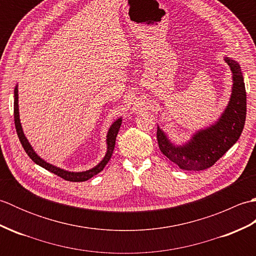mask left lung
I'll list each match as a JSON object with an SVG mask.
<instances>
[{"label":"left lung","mask_w":256,"mask_h":256,"mask_svg":"<svg viewBox=\"0 0 256 256\" xmlns=\"http://www.w3.org/2000/svg\"><path fill=\"white\" fill-rule=\"evenodd\" d=\"M233 74L232 94L219 121L194 135L184 146L172 145L157 126L160 150L168 160L186 170H204L214 165L240 138L246 118V92L238 64L226 58Z\"/></svg>","instance_id":"1"}]
</instances>
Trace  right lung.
<instances>
[{"instance_id":"1","label":"right lung","mask_w":256,"mask_h":256,"mask_svg":"<svg viewBox=\"0 0 256 256\" xmlns=\"http://www.w3.org/2000/svg\"><path fill=\"white\" fill-rule=\"evenodd\" d=\"M18 86H16L15 90H14V121H15V128H16V133H18V136L20 138V142L23 146V148L25 150L26 154L30 156V158L36 162L37 165L42 166V168H45V170L52 172V174H55V175L62 177L64 180H68V182H84V180H88L91 177H94L96 174H99L101 170H103V168L108 164V160H110L111 156L113 154V150H114V146H116V140L118 136V130L120 126H121L122 124V118H118L116 122H114L110 130H108V138H106V143H108V152L104 156V158L101 160V162L99 165H96V167L91 168L89 170H86V172H67V170H60V168H58L56 166H52L50 164H48L44 160H42L40 156H38L32 148L30 146V144L28 143V140L25 138V135L23 133V130H22L20 126V116H18Z\"/></svg>"}]
</instances>
